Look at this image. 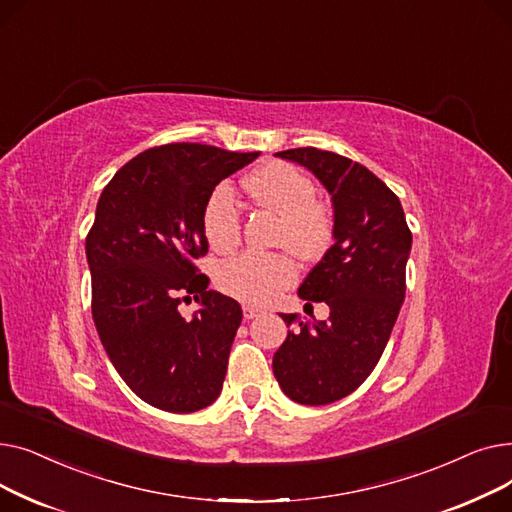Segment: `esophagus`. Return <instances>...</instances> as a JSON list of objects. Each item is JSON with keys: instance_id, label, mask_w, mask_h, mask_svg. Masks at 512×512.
<instances>
[{"instance_id": "1", "label": "esophagus", "mask_w": 512, "mask_h": 512, "mask_svg": "<svg viewBox=\"0 0 512 512\" xmlns=\"http://www.w3.org/2000/svg\"><path fill=\"white\" fill-rule=\"evenodd\" d=\"M263 311L257 309V307H251V305H245L242 307V315H245V319H255L257 315H261Z\"/></svg>"}]
</instances>
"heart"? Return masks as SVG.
Segmentation results:
<instances>
[{
  "instance_id": "b5f03b06",
  "label": "heart",
  "mask_w": 512,
  "mask_h": 512,
  "mask_svg": "<svg viewBox=\"0 0 512 512\" xmlns=\"http://www.w3.org/2000/svg\"><path fill=\"white\" fill-rule=\"evenodd\" d=\"M245 188L263 209L280 215L276 245L288 247L301 259L326 253L334 238V218L326 203L315 197V186L297 168L274 161L255 170ZM201 226L207 245L215 253L238 247L242 222L232 186H215L205 201ZM218 286L228 297L249 305L270 303L278 292L297 280V265L286 253L247 251L218 270Z\"/></svg>"
}]
</instances>
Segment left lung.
I'll list each match as a JSON object with an SVG mask.
<instances>
[{
  "mask_svg": "<svg viewBox=\"0 0 512 512\" xmlns=\"http://www.w3.org/2000/svg\"><path fill=\"white\" fill-rule=\"evenodd\" d=\"M307 168L328 191L334 245L299 288L324 301L326 321L280 313L288 332L272 367L282 392L301 405H330L355 392L378 365L405 301L411 230L390 188L357 161L315 147L276 153Z\"/></svg>",
  "mask_w": 512,
  "mask_h": 512,
  "instance_id": "1",
  "label": "left lung"
}]
</instances>
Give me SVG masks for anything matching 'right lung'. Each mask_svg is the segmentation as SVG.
<instances>
[{
	"instance_id": "add662e5",
	"label": "right lung",
	"mask_w": 512,
	"mask_h": 512,
	"mask_svg": "<svg viewBox=\"0 0 512 512\" xmlns=\"http://www.w3.org/2000/svg\"><path fill=\"white\" fill-rule=\"evenodd\" d=\"M255 153L172 143L132 157L103 188L87 236L93 321L120 378L147 405L195 413L220 396L240 305L209 290L201 215L224 178ZM193 296L191 320L177 311Z\"/></svg>"
}]
</instances>
